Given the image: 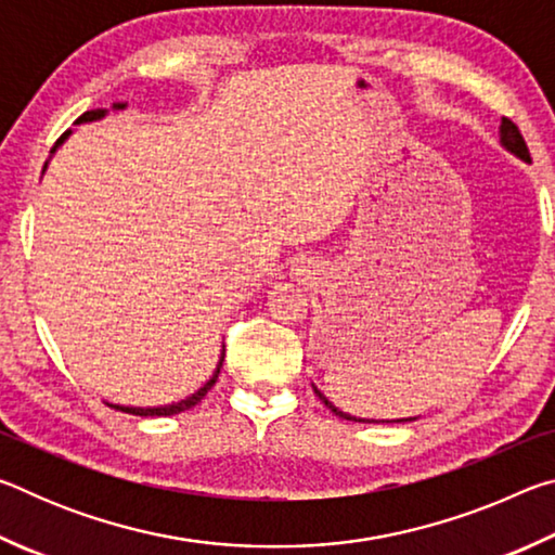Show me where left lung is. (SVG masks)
<instances>
[{
	"label": "left lung",
	"mask_w": 555,
	"mask_h": 555,
	"mask_svg": "<svg viewBox=\"0 0 555 555\" xmlns=\"http://www.w3.org/2000/svg\"><path fill=\"white\" fill-rule=\"evenodd\" d=\"M500 144L506 149V152L509 154H514L516 158H521V162H526V164H531V156H529V149H526V142H524V137H521V131L516 129V125L512 119H506V117H502V125H500ZM313 391H315V397L321 399L327 409H331L335 416H340V418H345V421H360V424H379V421H370V418H357V416H350V413H345V411H340L335 406L333 401H327V397L325 393L315 387L313 384ZM403 421H416V418H397V424H403ZM384 424V421H382ZM389 424V421H387Z\"/></svg>",
	"instance_id": "1"
}]
</instances>
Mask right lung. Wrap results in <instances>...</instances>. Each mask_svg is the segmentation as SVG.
I'll return each instance as SVG.
<instances>
[{"label":"right lung","mask_w":555,"mask_h":555,"mask_svg":"<svg viewBox=\"0 0 555 555\" xmlns=\"http://www.w3.org/2000/svg\"><path fill=\"white\" fill-rule=\"evenodd\" d=\"M127 107V102H115V105H112V109H125ZM109 109H90V112H86V115H80L78 119H75V125H88V121H98V119H102L107 115ZM73 134V129H68L65 131V134L59 139V142H55V146L51 149V156L59 152V146L65 142V139H68ZM46 168H49V162H46V166H43V171ZM222 360H224V345H222V352H220V360H218V367H215V372H212V377L203 384V387L195 391V393H191V397H185V399H181V401H176V403H166V406H149V409H144V406H121V403H107V406H112V409H117V411H125V413H131V416H173V413H181V411H188V409H193L195 403H198L205 393H208L210 389H212V384L218 382V374H220V367H222Z\"/></svg>","instance_id":"obj_1"}]
</instances>
